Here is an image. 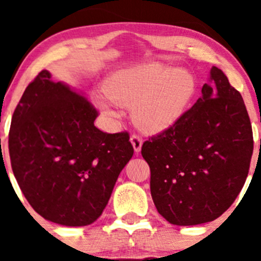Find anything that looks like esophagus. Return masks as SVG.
<instances>
[{
    "label": "esophagus",
    "mask_w": 261,
    "mask_h": 261,
    "mask_svg": "<svg viewBox=\"0 0 261 261\" xmlns=\"http://www.w3.org/2000/svg\"><path fill=\"white\" fill-rule=\"evenodd\" d=\"M130 140H131V144H133L135 152L140 151L141 145H143V139H141V136L138 135V134H133Z\"/></svg>",
    "instance_id": "obj_1"
}]
</instances>
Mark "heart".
Returning <instances> with one entry per match:
<instances>
[{"mask_svg":"<svg viewBox=\"0 0 261 261\" xmlns=\"http://www.w3.org/2000/svg\"><path fill=\"white\" fill-rule=\"evenodd\" d=\"M102 91L106 99H98V105L106 114H114L111 105L133 106L134 118L141 127L162 131L184 114L196 82L186 70L149 63L116 73Z\"/></svg>","mask_w":261,"mask_h":261,"instance_id":"1","label":"heart"}]
</instances>
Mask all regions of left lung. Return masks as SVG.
<instances>
[{"label":"left lung","instance_id":"left-lung-1","mask_svg":"<svg viewBox=\"0 0 261 261\" xmlns=\"http://www.w3.org/2000/svg\"><path fill=\"white\" fill-rule=\"evenodd\" d=\"M211 80L213 88L204 83L192 109L141 146L152 201L173 225L220 217L249 174L254 139L244 99L217 67Z\"/></svg>","mask_w":261,"mask_h":261}]
</instances>
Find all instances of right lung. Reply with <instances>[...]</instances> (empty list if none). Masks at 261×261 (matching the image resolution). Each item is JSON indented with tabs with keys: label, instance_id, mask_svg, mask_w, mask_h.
<instances>
[{
	"label": "right lung",
	"instance_id": "right-lung-1",
	"mask_svg": "<svg viewBox=\"0 0 261 261\" xmlns=\"http://www.w3.org/2000/svg\"><path fill=\"white\" fill-rule=\"evenodd\" d=\"M96 107L41 70L15 109L9 134L12 172L45 220L91 225L109 203L118 174L134 155L126 131L94 126Z\"/></svg>",
	"mask_w": 261,
	"mask_h": 261
}]
</instances>
